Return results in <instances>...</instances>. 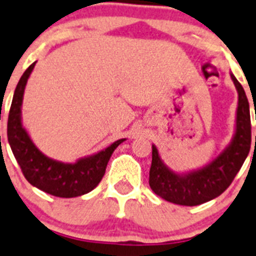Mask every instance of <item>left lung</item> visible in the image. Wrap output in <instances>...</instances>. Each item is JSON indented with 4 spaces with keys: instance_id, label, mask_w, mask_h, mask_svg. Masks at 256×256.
<instances>
[{
    "instance_id": "1",
    "label": "left lung",
    "mask_w": 256,
    "mask_h": 256,
    "mask_svg": "<svg viewBox=\"0 0 256 256\" xmlns=\"http://www.w3.org/2000/svg\"><path fill=\"white\" fill-rule=\"evenodd\" d=\"M230 78L238 92L236 128L229 144L214 160L202 168L178 173L165 164L158 147L152 144L150 186L165 200L188 207L212 200L229 188L244 165L251 146L250 105L244 87L232 72Z\"/></svg>"
}]
</instances>
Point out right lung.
I'll list each match as a JSON object with an SVG mask.
<instances>
[{"label": "right lung", "mask_w": 256, "mask_h": 256, "mask_svg": "<svg viewBox=\"0 0 256 256\" xmlns=\"http://www.w3.org/2000/svg\"><path fill=\"white\" fill-rule=\"evenodd\" d=\"M35 65L34 62L23 72L15 88L8 120V144L26 180L32 186L54 196H80L94 190L102 181L112 154L126 139H118L102 151L78 158L75 162H62L42 154L22 122L23 95Z\"/></svg>", "instance_id": "right-lung-1"}]
</instances>
